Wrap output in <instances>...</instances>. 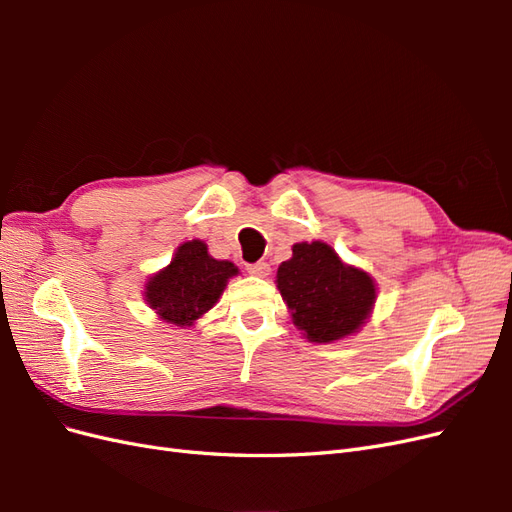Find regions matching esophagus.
<instances>
[{
  "label": "esophagus",
  "instance_id": "1",
  "mask_svg": "<svg viewBox=\"0 0 512 512\" xmlns=\"http://www.w3.org/2000/svg\"><path fill=\"white\" fill-rule=\"evenodd\" d=\"M269 271H271V267L265 260H258V262H254V265H247V273L256 275V277H267Z\"/></svg>",
  "mask_w": 512,
  "mask_h": 512
}]
</instances>
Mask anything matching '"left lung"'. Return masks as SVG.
<instances>
[{
    "instance_id": "left-lung-1",
    "label": "left lung",
    "mask_w": 512,
    "mask_h": 512,
    "mask_svg": "<svg viewBox=\"0 0 512 512\" xmlns=\"http://www.w3.org/2000/svg\"><path fill=\"white\" fill-rule=\"evenodd\" d=\"M277 288L294 324L318 344L354 333L376 301L371 277L320 241L292 245V258L277 269Z\"/></svg>"
}]
</instances>
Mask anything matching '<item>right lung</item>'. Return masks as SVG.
Returning <instances> with one entry per match:
<instances>
[{
    "instance_id": "obj_1",
    "label": "right lung",
    "mask_w": 512,
    "mask_h": 512,
    "mask_svg": "<svg viewBox=\"0 0 512 512\" xmlns=\"http://www.w3.org/2000/svg\"><path fill=\"white\" fill-rule=\"evenodd\" d=\"M232 275H237L232 262L211 258L203 241H188L179 247L170 265L149 280L147 303L166 322L190 327L218 303Z\"/></svg>"
}]
</instances>
